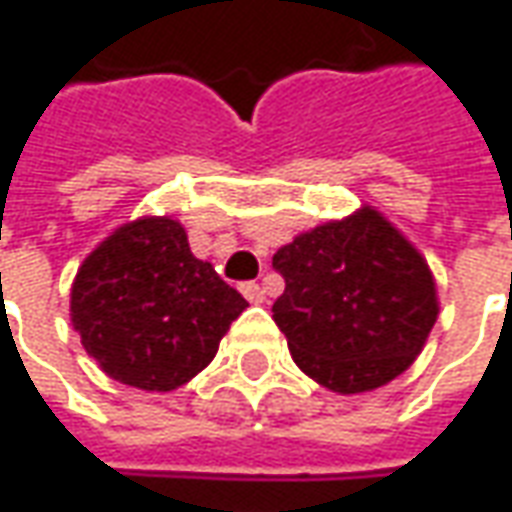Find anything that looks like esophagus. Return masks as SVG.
I'll list each match as a JSON object with an SVG mask.
<instances>
[{
    "label": "esophagus",
    "instance_id": "obj_1",
    "mask_svg": "<svg viewBox=\"0 0 512 512\" xmlns=\"http://www.w3.org/2000/svg\"><path fill=\"white\" fill-rule=\"evenodd\" d=\"M240 291H243V297H246L249 303H263V300H266V291H263L260 283H243Z\"/></svg>",
    "mask_w": 512,
    "mask_h": 512
}]
</instances>
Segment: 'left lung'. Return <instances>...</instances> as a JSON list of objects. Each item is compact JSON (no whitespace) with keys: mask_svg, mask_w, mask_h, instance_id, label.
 I'll list each match as a JSON object with an SVG mask.
<instances>
[{"mask_svg":"<svg viewBox=\"0 0 512 512\" xmlns=\"http://www.w3.org/2000/svg\"><path fill=\"white\" fill-rule=\"evenodd\" d=\"M272 266L286 280L272 311L291 357L337 394L399 377L439 314L425 257L371 206L297 235Z\"/></svg>","mask_w":512,"mask_h":512,"instance_id":"1","label":"left lung"}]
</instances>
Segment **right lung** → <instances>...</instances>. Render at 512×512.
Returning <instances> with one entry per match:
<instances>
[{"mask_svg": "<svg viewBox=\"0 0 512 512\" xmlns=\"http://www.w3.org/2000/svg\"><path fill=\"white\" fill-rule=\"evenodd\" d=\"M249 303L189 252L172 218L118 226L84 257L70 320L107 377L141 391H175L218 354Z\"/></svg>", "mask_w": 512, "mask_h": 512, "instance_id": "right-lung-1", "label": "right lung"}]
</instances>
